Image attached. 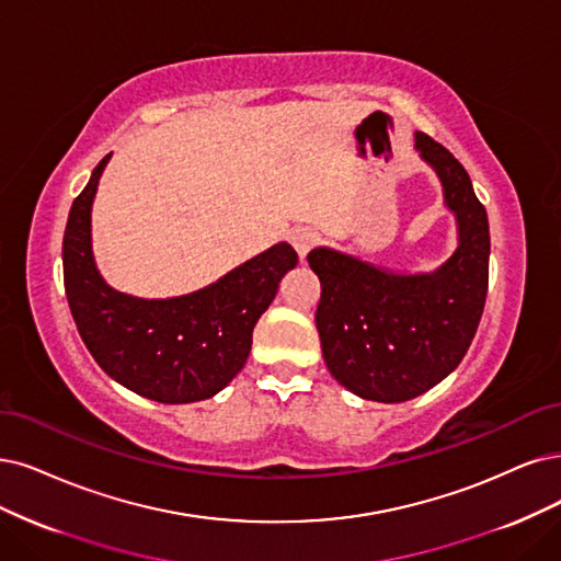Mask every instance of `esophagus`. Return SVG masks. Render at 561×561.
I'll return each mask as SVG.
<instances>
[{
  "label": "esophagus",
  "mask_w": 561,
  "mask_h": 561,
  "mask_svg": "<svg viewBox=\"0 0 561 561\" xmlns=\"http://www.w3.org/2000/svg\"><path fill=\"white\" fill-rule=\"evenodd\" d=\"M317 240H319L317 233L309 231V228H298V231L291 236V244L300 259H305L309 254V249L317 244Z\"/></svg>",
  "instance_id": "obj_1"
}]
</instances>
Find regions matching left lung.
<instances>
[{
    "label": "left lung",
    "instance_id": "left-lung-1",
    "mask_svg": "<svg viewBox=\"0 0 561 561\" xmlns=\"http://www.w3.org/2000/svg\"><path fill=\"white\" fill-rule=\"evenodd\" d=\"M413 148L442 182L458 228L455 252L421 273L333 247L307 254L321 282L317 330L330 375L354 396L386 404L423 396L460 365L488 296L490 226L469 173L421 131Z\"/></svg>",
    "mask_w": 561,
    "mask_h": 561
}]
</instances>
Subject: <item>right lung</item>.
I'll list each match as a JSON object with an SVG mask.
<instances>
[{"label": "right lung", "mask_w": 561, "mask_h": 561, "mask_svg": "<svg viewBox=\"0 0 561 561\" xmlns=\"http://www.w3.org/2000/svg\"><path fill=\"white\" fill-rule=\"evenodd\" d=\"M106 154L73 201L61 263L78 333L111 379L161 404L215 398L244 367L252 333L275 300L279 282L298 265L288 242H277L198 291L138 298L113 288L92 249V205Z\"/></svg>", "instance_id": "right-lung-1"}]
</instances>
